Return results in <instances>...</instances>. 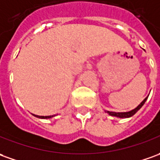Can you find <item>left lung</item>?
<instances>
[{"label": "left lung", "mask_w": 160, "mask_h": 160, "mask_svg": "<svg viewBox=\"0 0 160 160\" xmlns=\"http://www.w3.org/2000/svg\"><path fill=\"white\" fill-rule=\"evenodd\" d=\"M148 97H149V95L145 98L142 102L140 103V104H138L137 107L135 108V109H133L132 111H130V112H109V111H105L106 113H108L110 116H112V117H117V118H131V117H132L136 112L138 111V110H140V108L144 105V103H145V101L147 100L148 98Z\"/></svg>", "instance_id": "8db88e82"}]
</instances>
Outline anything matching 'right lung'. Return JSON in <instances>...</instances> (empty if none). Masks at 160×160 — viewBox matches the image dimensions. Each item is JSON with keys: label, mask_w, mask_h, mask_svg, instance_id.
I'll use <instances>...</instances> for the list:
<instances>
[{"label": "right lung", "mask_w": 160, "mask_h": 160, "mask_svg": "<svg viewBox=\"0 0 160 160\" xmlns=\"http://www.w3.org/2000/svg\"><path fill=\"white\" fill-rule=\"evenodd\" d=\"M33 116H35L36 118H43V119H48V118H51L53 117H55L56 115H52V116H37L35 115V114H32Z\"/></svg>", "instance_id": "right-lung-1"}]
</instances>
